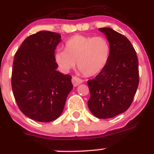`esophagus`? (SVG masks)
Listing matches in <instances>:
<instances>
[{
	"label": "esophagus",
	"instance_id": "34e87169",
	"mask_svg": "<svg viewBox=\"0 0 154 154\" xmlns=\"http://www.w3.org/2000/svg\"><path fill=\"white\" fill-rule=\"evenodd\" d=\"M72 82L74 86H78L79 85H80V84L83 82V80L78 78V77H76V76H74L72 78Z\"/></svg>",
	"mask_w": 154,
	"mask_h": 154
}]
</instances>
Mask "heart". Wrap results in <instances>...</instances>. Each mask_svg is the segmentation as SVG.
<instances>
[{"label":"heart","mask_w":154,"mask_h":154,"mask_svg":"<svg viewBox=\"0 0 154 154\" xmlns=\"http://www.w3.org/2000/svg\"><path fill=\"white\" fill-rule=\"evenodd\" d=\"M111 53L109 42L103 36L76 35L65 44V51L58 50L55 60L63 72H69L75 66L86 76L99 73L108 63Z\"/></svg>","instance_id":"obj_1"}]
</instances>
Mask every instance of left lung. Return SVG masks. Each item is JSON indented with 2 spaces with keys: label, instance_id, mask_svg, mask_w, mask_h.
Returning <instances> with one entry per match:
<instances>
[{
  "label": "left lung",
  "instance_id": "obj_1",
  "mask_svg": "<svg viewBox=\"0 0 154 154\" xmlns=\"http://www.w3.org/2000/svg\"><path fill=\"white\" fill-rule=\"evenodd\" d=\"M109 42L108 63L88 81L90 98L88 106L96 117L109 119L123 113L130 106L139 85L137 53L124 35L110 28H99Z\"/></svg>",
  "mask_w": 154,
  "mask_h": 154
}]
</instances>
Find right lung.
Here are the masks:
<instances>
[{
  "mask_svg": "<svg viewBox=\"0 0 154 154\" xmlns=\"http://www.w3.org/2000/svg\"><path fill=\"white\" fill-rule=\"evenodd\" d=\"M61 35L42 31L28 37L14 55L11 85L21 112L42 123L62 114L69 92L72 76L57 71L55 51Z\"/></svg>",
  "mask_w": 154,
  "mask_h": 154,
  "instance_id": "right-lung-1",
  "label": "right lung"
}]
</instances>
